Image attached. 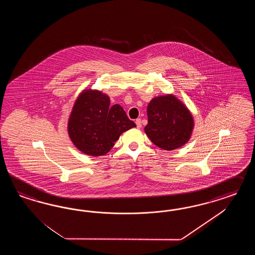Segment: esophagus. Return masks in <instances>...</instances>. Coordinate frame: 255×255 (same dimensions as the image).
I'll use <instances>...</instances> for the list:
<instances>
[{"label":"esophagus","instance_id":"obj_1","mask_svg":"<svg viewBox=\"0 0 255 255\" xmlns=\"http://www.w3.org/2000/svg\"><path fill=\"white\" fill-rule=\"evenodd\" d=\"M135 124H136V127L137 128H141L142 127V123H141V119H136L135 120Z\"/></svg>","mask_w":255,"mask_h":255}]
</instances>
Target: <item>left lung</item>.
<instances>
[{"mask_svg": "<svg viewBox=\"0 0 255 255\" xmlns=\"http://www.w3.org/2000/svg\"><path fill=\"white\" fill-rule=\"evenodd\" d=\"M145 132L157 147L173 150L182 147L193 132V119L185 105L172 94L155 97L147 109Z\"/></svg>", "mask_w": 255, "mask_h": 255, "instance_id": "left-lung-1", "label": "left lung"}]
</instances>
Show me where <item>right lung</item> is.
<instances>
[{
	"label": "right lung",
	"instance_id": "1",
	"mask_svg": "<svg viewBox=\"0 0 255 255\" xmlns=\"http://www.w3.org/2000/svg\"><path fill=\"white\" fill-rule=\"evenodd\" d=\"M136 125L120 105L110 106L107 94L85 90L79 94L68 122V133L74 145L91 156L107 154L120 135Z\"/></svg>",
	"mask_w": 255,
	"mask_h": 255
}]
</instances>
